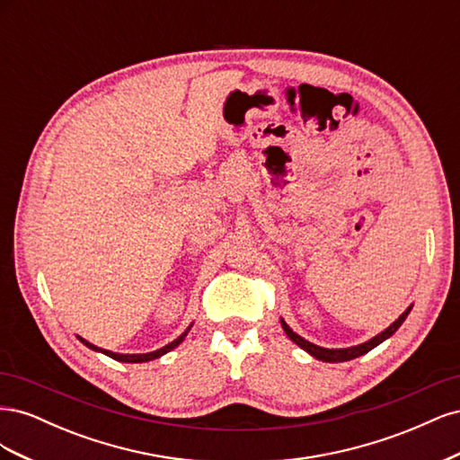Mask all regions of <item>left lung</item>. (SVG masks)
Returning a JSON list of instances; mask_svg holds the SVG:
<instances>
[{"label":"left lung","mask_w":460,"mask_h":460,"mask_svg":"<svg viewBox=\"0 0 460 460\" xmlns=\"http://www.w3.org/2000/svg\"><path fill=\"white\" fill-rule=\"evenodd\" d=\"M411 309L412 307H409L405 313H402L395 323L389 326L387 330H384L382 333H378V336L376 338H372L370 341H367V343H363V345H355V347H349V349H324V347H318V345H314V343H311V341H307V340H303L301 336H297V333L291 330L284 320H282V328H284V332L288 333V338L291 340V341H296L299 347H303L305 351L307 353H311L313 357H316V358H320V360H326V363H343V360H351V358H357V357H360V355H365V353H368L370 349H374L376 345H380L384 340H387L389 336H394V333L397 332V328L405 323V318H407V314L411 313Z\"/></svg>","instance_id":"8db88e82"}]
</instances>
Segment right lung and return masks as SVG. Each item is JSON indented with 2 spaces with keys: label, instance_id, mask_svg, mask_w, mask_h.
Here are the masks:
<instances>
[{
  "label": "right lung",
  "instance_id": "obj_1",
  "mask_svg": "<svg viewBox=\"0 0 460 460\" xmlns=\"http://www.w3.org/2000/svg\"><path fill=\"white\" fill-rule=\"evenodd\" d=\"M190 330V328H188ZM188 332H184L182 336H180L178 340H174V341H171L169 345H164V347H161V349H157V351H153V353H146V355H119V353H111V351H105V349H100V347H95V345H92V343H88L86 340H82V338H78L82 343L84 345H88L90 349H95V351H102V353H105L107 357H111V358H115V360H120V363H147V360H153V358H157V357H161V355H164V353H169L171 349H174L176 345H180V341L184 340V336H186Z\"/></svg>",
  "mask_w": 460,
  "mask_h": 460
}]
</instances>
